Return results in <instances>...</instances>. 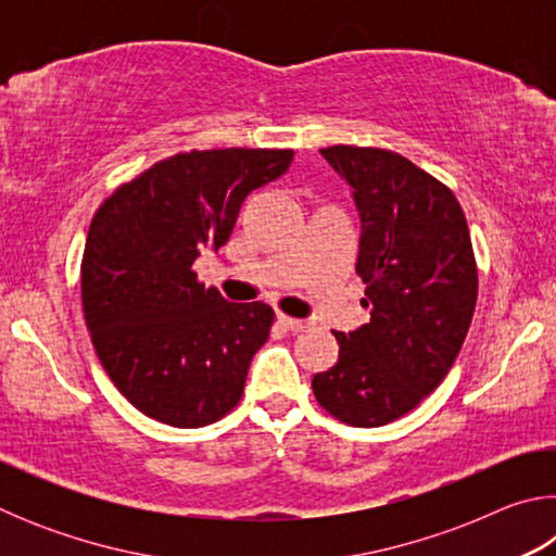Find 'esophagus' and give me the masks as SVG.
<instances>
[{"mask_svg":"<svg viewBox=\"0 0 556 556\" xmlns=\"http://www.w3.org/2000/svg\"><path fill=\"white\" fill-rule=\"evenodd\" d=\"M277 321H279V326H285L287 331H304V328L308 326L306 321H301V318L287 316V314H277Z\"/></svg>","mask_w":556,"mask_h":556,"instance_id":"1","label":"esophagus"}]
</instances>
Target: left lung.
<instances>
[{
  "label": "left lung",
  "instance_id": "left-lung-1",
  "mask_svg": "<svg viewBox=\"0 0 556 556\" xmlns=\"http://www.w3.org/2000/svg\"><path fill=\"white\" fill-rule=\"evenodd\" d=\"M361 213L355 271L370 324L336 333L333 368L316 372L321 407L351 427H382L434 392L466 341L478 269L456 195L388 149L328 147Z\"/></svg>",
  "mask_w": 556,
  "mask_h": 556
}]
</instances>
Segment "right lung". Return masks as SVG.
<instances>
[{
	"mask_svg": "<svg viewBox=\"0 0 556 556\" xmlns=\"http://www.w3.org/2000/svg\"><path fill=\"white\" fill-rule=\"evenodd\" d=\"M291 149H208L156 162L92 215L83 314L102 368L135 407L195 429L240 402L275 312L230 304L193 262L228 242L240 205L287 172Z\"/></svg>",
	"mask_w": 556,
	"mask_h": 556,
	"instance_id": "obj_1",
	"label": "right lung"
}]
</instances>
